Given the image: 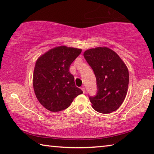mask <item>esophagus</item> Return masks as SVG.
Instances as JSON below:
<instances>
[{"mask_svg": "<svg viewBox=\"0 0 154 154\" xmlns=\"http://www.w3.org/2000/svg\"><path fill=\"white\" fill-rule=\"evenodd\" d=\"M81 90L83 91V93H86V91H85V87L84 86H83L82 87H81Z\"/></svg>", "mask_w": 154, "mask_h": 154, "instance_id": "34e87169", "label": "esophagus"}]
</instances>
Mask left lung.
<instances>
[{
    "label": "left lung",
    "mask_w": 154,
    "mask_h": 154,
    "mask_svg": "<svg viewBox=\"0 0 154 154\" xmlns=\"http://www.w3.org/2000/svg\"><path fill=\"white\" fill-rule=\"evenodd\" d=\"M83 55L97 79V95L89 97L93 108L103 114L116 110L128 92L129 73L126 64L115 51L106 47L89 49Z\"/></svg>",
    "instance_id": "8db88e82"
}]
</instances>
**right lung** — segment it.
<instances>
[{
	"label": "right lung",
	"instance_id": "right-lung-1",
	"mask_svg": "<svg viewBox=\"0 0 154 154\" xmlns=\"http://www.w3.org/2000/svg\"><path fill=\"white\" fill-rule=\"evenodd\" d=\"M81 49L61 45L45 52L35 62L33 74L34 93L39 102L51 112L66 109L73 99L83 93L75 86L69 72Z\"/></svg>",
	"mask_w": 154,
	"mask_h": 154
}]
</instances>
